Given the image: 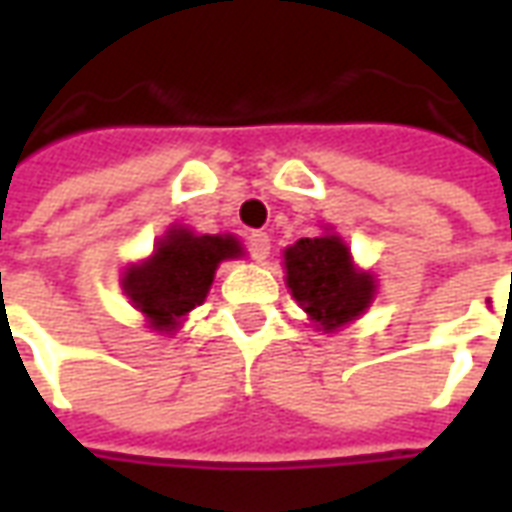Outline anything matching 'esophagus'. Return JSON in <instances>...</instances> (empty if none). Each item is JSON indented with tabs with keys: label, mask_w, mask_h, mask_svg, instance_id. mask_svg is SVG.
Masks as SVG:
<instances>
[{
	"label": "esophagus",
	"mask_w": 512,
	"mask_h": 512,
	"mask_svg": "<svg viewBox=\"0 0 512 512\" xmlns=\"http://www.w3.org/2000/svg\"><path fill=\"white\" fill-rule=\"evenodd\" d=\"M246 244H249V252H252V257H255V260H260V263H263V260L271 255V238H268V233H252Z\"/></svg>",
	"instance_id": "obj_1"
}]
</instances>
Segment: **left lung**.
Returning a JSON list of instances; mask_svg holds the SVG:
<instances>
[{
  "instance_id": "8db88e82",
  "label": "left lung",
  "mask_w": 512,
  "mask_h": 512,
  "mask_svg": "<svg viewBox=\"0 0 512 512\" xmlns=\"http://www.w3.org/2000/svg\"><path fill=\"white\" fill-rule=\"evenodd\" d=\"M288 288L323 332H332L370 307L373 279L356 271L348 246L337 235L301 238L285 249Z\"/></svg>"
}]
</instances>
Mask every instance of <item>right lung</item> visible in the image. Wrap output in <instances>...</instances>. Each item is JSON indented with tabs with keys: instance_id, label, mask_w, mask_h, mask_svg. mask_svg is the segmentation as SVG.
<instances>
[{
	"instance_id": "add662e5",
	"label": "right lung",
	"mask_w": 512,
	"mask_h": 512,
	"mask_svg": "<svg viewBox=\"0 0 512 512\" xmlns=\"http://www.w3.org/2000/svg\"><path fill=\"white\" fill-rule=\"evenodd\" d=\"M241 255L230 235H191L169 230L158 249L142 266L126 271L123 290L158 332H172L180 315L202 304L211 288L213 271L227 257Z\"/></svg>"
}]
</instances>
